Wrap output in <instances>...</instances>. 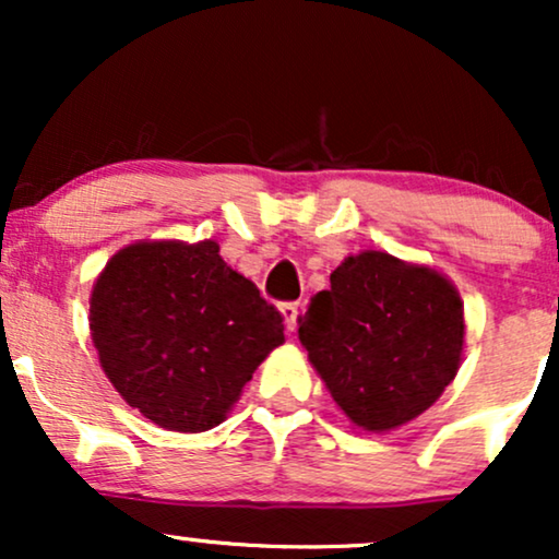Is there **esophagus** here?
Instances as JSON below:
<instances>
[{
  "label": "esophagus",
  "instance_id": "34e87169",
  "mask_svg": "<svg viewBox=\"0 0 559 559\" xmlns=\"http://www.w3.org/2000/svg\"><path fill=\"white\" fill-rule=\"evenodd\" d=\"M281 316H284V320H286V331H288V333L297 331L299 301H284V305H281Z\"/></svg>",
  "mask_w": 559,
  "mask_h": 559
}]
</instances>
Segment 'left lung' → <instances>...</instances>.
I'll return each mask as SVG.
<instances>
[{"label": "left lung", "instance_id": "1", "mask_svg": "<svg viewBox=\"0 0 559 559\" xmlns=\"http://www.w3.org/2000/svg\"><path fill=\"white\" fill-rule=\"evenodd\" d=\"M299 342L357 428L394 431L457 376L465 346L460 292L436 267L389 252L349 254L299 318Z\"/></svg>", "mask_w": 559, "mask_h": 559}]
</instances>
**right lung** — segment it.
Returning a JSON list of instances; mask_svg holds the SVG:
<instances>
[{
    "instance_id": "1",
    "label": "right lung",
    "mask_w": 559,
    "mask_h": 559,
    "mask_svg": "<svg viewBox=\"0 0 559 559\" xmlns=\"http://www.w3.org/2000/svg\"><path fill=\"white\" fill-rule=\"evenodd\" d=\"M99 365L118 394L165 431L226 420L284 318L221 258L213 239L136 241L115 252L88 297Z\"/></svg>"
}]
</instances>
